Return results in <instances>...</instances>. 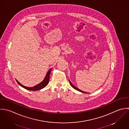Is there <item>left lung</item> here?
<instances>
[{"instance_id": "left-lung-1", "label": "left lung", "mask_w": 129, "mask_h": 129, "mask_svg": "<svg viewBox=\"0 0 129 129\" xmlns=\"http://www.w3.org/2000/svg\"><path fill=\"white\" fill-rule=\"evenodd\" d=\"M69 82H70V84H71V85L72 86V87L73 88H74L75 89H76V90H78V91H80V92H83V93H86V92H84V91H82L81 90H80L79 89H78V88H77V87H76L75 86H74L72 83H71V82L70 81V80H69Z\"/></svg>"}]
</instances>
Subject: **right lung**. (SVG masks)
Returning a JSON list of instances; mask_svg holds the SVG:
<instances>
[{
  "instance_id": "right-lung-1",
  "label": "right lung",
  "mask_w": 129,
  "mask_h": 129,
  "mask_svg": "<svg viewBox=\"0 0 129 129\" xmlns=\"http://www.w3.org/2000/svg\"><path fill=\"white\" fill-rule=\"evenodd\" d=\"M52 68H51L49 71L48 72H47L46 75V77L45 78V79L43 80V81H42L41 83H40L39 84H38V85L34 86V87H26V86H24L23 85H22L21 84H20L17 80H16V82H17V83L20 85L21 86H22V87H23L24 88L26 89H27V90H33V91H36V90H40V89H41L42 88H43L44 87H45L49 83V80H50V73H51V70H52Z\"/></svg>"
}]
</instances>
